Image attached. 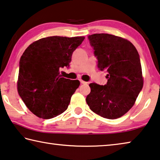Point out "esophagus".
<instances>
[{"label": "esophagus", "instance_id": "esophagus-1", "mask_svg": "<svg viewBox=\"0 0 160 160\" xmlns=\"http://www.w3.org/2000/svg\"><path fill=\"white\" fill-rule=\"evenodd\" d=\"M80 82H81V83H82V84H87V83H88V82H86L83 80H80Z\"/></svg>", "mask_w": 160, "mask_h": 160}]
</instances>
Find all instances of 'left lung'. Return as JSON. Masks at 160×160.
Instances as JSON below:
<instances>
[{"label":"left lung","mask_w":160,"mask_h":160,"mask_svg":"<svg viewBox=\"0 0 160 160\" xmlns=\"http://www.w3.org/2000/svg\"><path fill=\"white\" fill-rule=\"evenodd\" d=\"M100 71L107 73L104 86L89 84L87 97L90 109L109 119L122 117L133 107L143 87L138 51L130 41L108 33L88 36Z\"/></svg>","instance_id":"1"}]
</instances>
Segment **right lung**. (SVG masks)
Masks as SVG:
<instances>
[{"mask_svg":"<svg viewBox=\"0 0 160 160\" xmlns=\"http://www.w3.org/2000/svg\"><path fill=\"white\" fill-rule=\"evenodd\" d=\"M83 36H50L31 43L19 62L18 92L28 109L39 118L51 119L67 109L78 80L62 77L60 70L69 67L73 51Z\"/></svg>","mask_w":160,"mask_h":160,"instance_id":"add662e5","label":"right lung"}]
</instances>
